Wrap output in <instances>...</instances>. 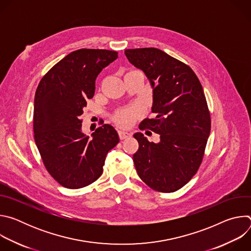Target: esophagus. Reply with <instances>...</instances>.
I'll use <instances>...</instances> for the list:
<instances>
[{"mask_svg": "<svg viewBox=\"0 0 251 251\" xmlns=\"http://www.w3.org/2000/svg\"><path fill=\"white\" fill-rule=\"evenodd\" d=\"M118 133H119V137L121 140H125V139L131 137V134L128 132H125V131H119Z\"/></svg>", "mask_w": 251, "mask_h": 251, "instance_id": "34e87169", "label": "esophagus"}]
</instances>
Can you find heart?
Segmentation results:
<instances>
[{"instance_id":"obj_1","label":"heart","mask_w":251,"mask_h":251,"mask_svg":"<svg viewBox=\"0 0 251 251\" xmlns=\"http://www.w3.org/2000/svg\"><path fill=\"white\" fill-rule=\"evenodd\" d=\"M144 113V107L140 104H134L125 108H121L113 115L114 122L124 128L131 127Z\"/></svg>"}]
</instances>
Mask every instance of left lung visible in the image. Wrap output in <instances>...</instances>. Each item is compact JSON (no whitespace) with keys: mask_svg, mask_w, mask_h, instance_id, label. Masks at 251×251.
Wrapping results in <instances>:
<instances>
[{"mask_svg":"<svg viewBox=\"0 0 251 251\" xmlns=\"http://www.w3.org/2000/svg\"><path fill=\"white\" fill-rule=\"evenodd\" d=\"M125 55L144 71L153 87L152 111L141 130L160 135L158 144L142 133L134 138L139 150L133 161L141 180L159 193H174L198 173L211 121L202 86L186 63L155 48L126 50Z\"/></svg>","mask_w":251,"mask_h":251,"instance_id":"8db88e82","label":"left lung"}]
</instances>
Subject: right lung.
Masks as SVG:
<instances>
[{
    "instance_id": "right-lung-1",
    "label": "right lung",
    "mask_w": 251,
    "mask_h": 251,
    "mask_svg": "<svg viewBox=\"0 0 251 251\" xmlns=\"http://www.w3.org/2000/svg\"><path fill=\"white\" fill-rule=\"evenodd\" d=\"M117 57V51L107 50L70 52L48 71L35 91V145L49 174L64 188L75 190L95 182L107 153L119 143L109 124L101 123L92 138L81 132V115L94 95L95 79Z\"/></svg>"
}]
</instances>
